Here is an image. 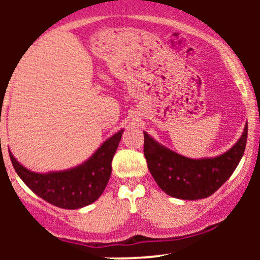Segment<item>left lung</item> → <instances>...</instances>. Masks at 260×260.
Here are the masks:
<instances>
[{
    "label": "left lung",
    "instance_id": "obj_1",
    "mask_svg": "<svg viewBox=\"0 0 260 260\" xmlns=\"http://www.w3.org/2000/svg\"><path fill=\"white\" fill-rule=\"evenodd\" d=\"M248 126L230 150L210 159H189L159 144L144 132V156L159 187L174 198L196 201L211 196L234 174L246 149Z\"/></svg>",
    "mask_w": 260,
    "mask_h": 260
}]
</instances>
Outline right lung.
Masks as SVG:
<instances>
[{
  "label": "right lung",
  "instance_id": "1",
  "mask_svg": "<svg viewBox=\"0 0 260 260\" xmlns=\"http://www.w3.org/2000/svg\"><path fill=\"white\" fill-rule=\"evenodd\" d=\"M123 129L109 138L95 154L77 168L59 172L37 174L20 165L10 151L14 170L35 194L63 209H79L103 194L111 176V162Z\"/></svg>",
  "mask_w": 260,
  "mask_h": 260
}]
</instances>
